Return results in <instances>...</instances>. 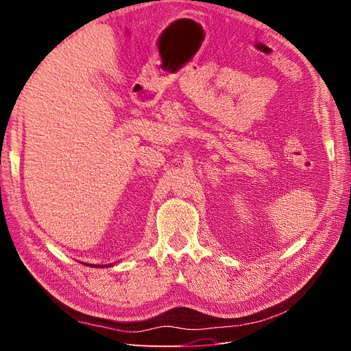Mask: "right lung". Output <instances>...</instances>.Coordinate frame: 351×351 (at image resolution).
<instances>
[{"mask_svg":"<svg viewBox=\"0 0 351 351\" xmlns=\"http://www.w3.org/2000/svg\"><path fill=\"white\" fill-rule=\"evenodd\" d=\"M89 267H97V268H104V267H111V263H110V265H101V267H98V265H89Z\"/></svg>","mask_w":351,"mask_h":351,"instance_id":"add662e5","label":"right lung"}]
</instances>
